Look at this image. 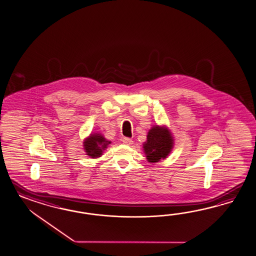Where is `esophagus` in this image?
I'll list each match as a JSON object with an SVG mask.
<instances>
[{"mask_svg": "<svg viewBox=\"0 0 256 256\" xmlns=\"http://www.w3.org/2000/svg\"><path fill=\"white\" fill-rule=\"evenodd\" d=\"M122 142H123V144H126V145H130V144H133V140L130 138H124L122 140Z\"/></svg>", "mask_w": 256, "mask_h": 256, "instance_id": "34e87169", "label": "esophagus"}]
</instances>
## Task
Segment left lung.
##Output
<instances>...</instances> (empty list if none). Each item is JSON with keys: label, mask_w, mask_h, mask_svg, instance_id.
I'll use <instances>...</instances> for the list:
<instances>
[{"label": "left lung", "mask_w": 256, "mask_h": 256, "mask_svg": "<svg viewBox=\"0 0 256 256\" xmlns=\"http://www.w3.org/2000/svg\"><path fill=\"white\" fill-rule=\"evenodd\" d=\"M173 147V140L168 128L154 126L148 133L144 149L148 161L156 162L168 156Z\"/></svg>", "instance_id": "8db88e82"}]
</instances>
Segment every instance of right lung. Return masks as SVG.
Here are the masks:
<instances>
[{
  "mask_svg": "<svg viewBox=\"0 0 256 256\" xmlns=\"http://www.w3.org/2000/svg\"><path fill=\"white\" fill-rule=\"evenodd\" d=\"M110 144V142L106 140L100 134H92L84 142V149L87 152V156H92V158H97L102 154V150Z\"/></svg>",
  "mask_w": 256,
  "mask_h": 256,
  "instance_id": "add662e5",
  "label": "right lung"
}]
</instances>
